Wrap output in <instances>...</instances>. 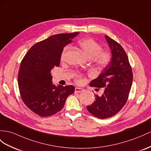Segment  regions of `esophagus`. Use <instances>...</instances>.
I'll return each mask as SVG.
<instances>
[{
	"mask_svg": "<svg viewBox=\"0 0 151 151\" xmlns=\"http://www.w3.org/2000/svg\"><path fill=\"white\" fill-rule=\"evenodd\" d=\"M83 91V89L82 88H80V87H75V92H81Z\"/></svg>",
	"mask_w": 151,
	"mask_h": 151,
	"instance_id": "34e87169",
	"label": "esophagus"
}]
</instances>
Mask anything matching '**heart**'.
Listing matches in <instances>:
<instances>
[{
    "label": "heart",
    "mask_w": 151,
    "mask_h": 151,
    "mask_svg": "<svg viewBox=\"0 0 151 151\" xmlns=\"http://www.w3.org/2000/svg\"><path fill=\"white\" fill-rule=\"evenodd\" d=\"M79 45L82 52L87 59H92L96 65L99 68H103L110 63L111 60L110 53L107 51H101V47L93 40L89 38L83 39L79 41ZM68 47H65L62 53L61 59H64ZM80 80H78V82Z\"/></svg>",
    "instance_id": "b5f03b06"
}]
</instances>
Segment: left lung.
<instances>
[{"label": "left lung", "instance_id": "left-lung-1", "mask_svg": "<svg viewBox=\"0 0 151 151\" xmlns=\"http://www.w3.org/2000/svg\"><path fill=\"white\" fill-rule=\"evenodd\" d=\"M111 52V60L91 86L105 87L101 96L95 95V101L87 106L89 112L99 119L117 114L126 104L133 82V73L124 50L118 42L105 35Z\"/></svg>", "mask_w": 151, "mask_h": 151}]
</instances>
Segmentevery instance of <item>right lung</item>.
<instances>
[{
	"mask_svg": "<svg viewBox=\"0 0 151 151\" xmlns=\"http://www.w3.org/2000/svg\"><path fill=\"white\" fill-rule=\"evenodd\" d=\"M79 32L59 34L37 42L29 49L20 64L18 83L23 101L33 112L48 117L63 109L73 86H55L52 70L59 66L64 47Z\"/></svg>",
	"mask_w": 151,
	"mask_h": 151,
	"instance_id": "add662e5",
	"label": "right lung"
}]
</instances>
